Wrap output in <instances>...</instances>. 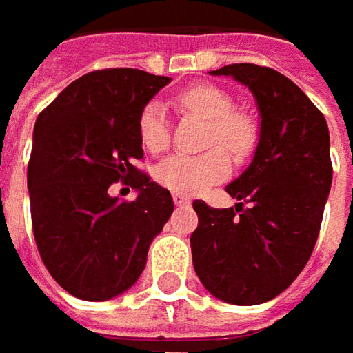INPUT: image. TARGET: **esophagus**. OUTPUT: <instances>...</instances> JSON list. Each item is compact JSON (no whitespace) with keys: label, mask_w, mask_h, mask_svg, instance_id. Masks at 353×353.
Listing matches in <instances>:
<instances>
[{"label":"esophagus","mask_w":353,"mask_h":353,"mask_svg":"<svg viewBox=\"0 0 353 353\" xmlns=\"http://www.w3.org/2000/svg\"><path fill=\"white\" fill-rule=\"evenodd\" d=\"M172 202H174L176 206H188V204H190V198L184 196V194H179V192H174V194H172Z\"/></svg>","instance_id":"obj_1"}]
</instances>
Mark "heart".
Wrapping results in <instances>:
<instances>
[{"label":"heart","instance_id":"heart-1","mask_svg":"<svg viewBox=\"0 0 353 353\" xmlns=\"http://www.w3.org/2000/svg\"><path fill=\"white\" fill-rule=\"evenodd\" d=\"M179 105L208 121L206 147L200 155L176 153L163 159L155 169L157 183L172 192L194 196L222 183L230 174V155L243 161L257 147V125L248 114L234 110V98L212 84H198L179 94ZM139 137L151 153H161L170 145V125L159 102H149L139 116ZM226 150L224 152L223 149Z\"/></svg>","mask_w":353,"mask_h":353}]
</instances>
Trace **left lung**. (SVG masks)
Listing matches in <instances>:
<instances>
[{"instance_id":"1","label":"left lung","mask_w":353,"mask_h":353,"mask_svg":"<svg viewBox=\"0 0 353 353\" xmlns=\"http://www.w3.org/2000/svg\"><path fill=\"white\" fill-rule=\"evenodd\" d=\"M212 74L253 92L261 135L250 167L225 188L236 208L192 202V263L214 296L261 305L299 277L314 250L332 184L328 125L305 92L269 66L228 64Z\"/></svg>"}]
</instances>
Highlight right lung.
<instances>
[{
    "label": "right lung",
    "mask_w": 353,
    "mask_h": 353,
    "mask_svg": "<svg viewBox=\"0 0 353 353\" xmlns=\"http://www.w3.org/2000/svg\"><path fill=\"white\" fill-rule=\"evenodd\" d=\"M170 78L137 68L80 76L39 114L27 167L37 250L76 299L108 301L139 279L153 237L172 214L167 188L141 161L139 116ZM119 180L140 194L111 196Z\"/></svg>",
    "instance_id": "1"
}]
</instances>
